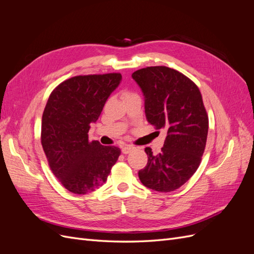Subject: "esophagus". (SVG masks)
Returning a JSON list of instances; mask_svg holds the SVG:
<instances>
[{"label":"esophagus","instance_id":"34e87169","mask_svg":"<svg viewBox=\"0 0 254 254\" xmlns=\"http://www.w3.org/2000/svg\"><path fill=\"white\" fill-rule=\"evenodd\" d=\"M133 149H134V147L132 145H125L124 147L122 148V152L124 153V155H127V153H129L130 151L133 150Z\"/></svg>","mask_w":254,"mask_h":254}]
</instances>
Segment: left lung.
<instances>
[{"label":"left lung","mask_w":254,"mask_h":254,"mask_svg":"<svg viewBox=\"0 0 254 254\" xmlns=\"http://www.w3.org/2000/svg\"><path fill=\"white\" fill-rule=\"evenodd\" d=\"M145 101L146 119L167 135L161 152L146 147L148 162L139 171L146 188L173 191L183 186L200 164L209 118L198 87L186 75L167 66H147L132 73Z\"/></svg>","instance_id":"obj_1"}]
</instances>
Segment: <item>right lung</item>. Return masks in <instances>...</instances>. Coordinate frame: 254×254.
I'll list each match as a JSON object with an SVG mask.
<instances>
[{"instance_id": "obj_1", "label": "right lung", "mask_w": 254, "mask_h": 254, "mask_svg": "<svg viewBox=\"0 0 254 254\" xmlns=\"http://www.w3.org/2000/svg\"><path fill=\"white\" fill-rule=\"evenodd\" d=\"M122 80L120 73L75 76L51 93L42 115L41 144L53 174L71 193H91L106 182L121 149L89 141L91 124Z\"/></svg>"}]
</instances>
